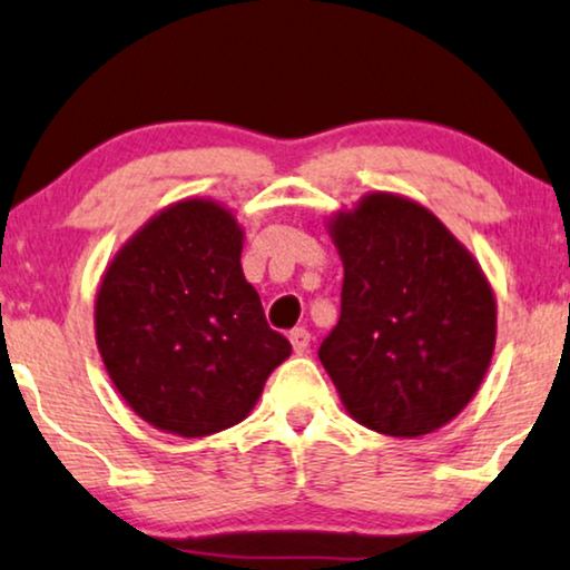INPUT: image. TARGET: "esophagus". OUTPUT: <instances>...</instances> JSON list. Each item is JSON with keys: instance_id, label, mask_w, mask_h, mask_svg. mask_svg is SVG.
I'll return each mask as SVG.
<instances>
[{"instance_id": "1", "label": "esophagus", "mask_w": 570, "mask_h": 570, "mask_svg": "<svg viewBox=\"0 0 570 570\" xmlns=\"http://www.w3.org/2000/svg\"><path fill=\"white\" fill-rule=\"evenodd\" d=\"M289 342L292 347L297 355H305V352L309 350V331L307 328H294L289 334Z\"/></svg>"}]
</instances>
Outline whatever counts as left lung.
Returning <instances> with one entry per match:
<instances>
[{
	"mask_svg": "<svg viewBox=\"0 0 570 570\" xmlns=\"http://www.w3.org/2000/svg\"><path fill=\"white\" fill-rule=\"evenodd\" d=\"M342 315L318 357L365 429L421 436L452 421L484 379L497 307L484 273L442 220L368 194L331 223Z\"/></svg>",
	"mask_w": 570,
	"mask_h": 570,
	"instance_id": "1",
	"label": "left lung"
}]
</instances>
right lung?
<instances>
[{
  "label": "right lung",
  "instance_id": "1",
  "mask_svg": "<svg viewBox=\"0 0 570 570\" xmlns=\"http://www.w3.org/2000/svg\"><path fill=\"white\" fill-rule=\"evenodd\" d=\"M97 344L134 413L178 436L244 421L292 355L242 273V228L205 199L163 210L118 252L97 294Z\"/></svg>",
  "mask_w": 570,
  "mask_h": 570
}]
</instances>
